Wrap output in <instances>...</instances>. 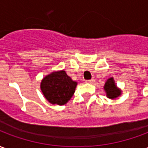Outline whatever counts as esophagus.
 Returning <instances> with one entry per match:
<instances>
[{
    "instance_id": "obj_1",
    "label": "esophagus",
    "mask_w": 148,
    "mask_h": 148,
    "mask_svg": "<svg viewBox=\"0 0 148 148\" xmlns=\"http://www.w3.org/2000/svg\"><path fill=\"white\" fill-rule=\"evenodd\" d=\"M86 83L93 84V82H94V79H90V80H86Z\"/></svg>"
}]
</instances>
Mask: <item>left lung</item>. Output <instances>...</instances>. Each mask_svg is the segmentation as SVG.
Returning <instances> with one entry per match:
<instances>
[{
	"label": "left lung",
	"mask_w": 148,
	"mask_h": 148,
	"mask_svg": "<svg viewBox=\"0 0 148 148\" xmlns=\"http://www.w3.org/2000/svg\"><path fill=\"white\" fill-rule=\"evenodd\" d=\"M104 90H106V96L110 99L116 98L117 97L121 95V90L116 87V85L115 83L113 77H110L106 81L105 86H104Z\"/></svg>",
	"instance_id": "8db88e82"
}]
</instances>
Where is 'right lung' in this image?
<instances>
[{
	"label": "right lung",
	"instance_id": "obj_1",
	"mask_svg": "<svg viewBox=\"0 0 148 148\" xmlns=\"http://www.w3.org/2000/svg\"><path fill=\"white\" fill-rule=\"evenodd\" d=\"M77 84L68 76L66 71H60L52 72L42 78L40 88L49 102L63 106L74 95Z\"/></svg>",
	"mask_w": 148,
	"mask_h": 148
}]
</instances>
